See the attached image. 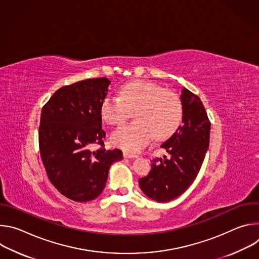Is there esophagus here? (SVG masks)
I'll list each match as a JSON object with an SVG mask.
<instances>
[{
  "label": "esophagus",
  "mask_w": 259,
  "mask_h": 259,
  "mask_svg": "<svg viewBox=\"0 0 259 259\" xmlns=\"http://www.w3.org/2000/svg\"><path fill=\"white\" fill-rule=\"evenodd\" d=\"M123 156H124L125 158H129V159L137 158L136 155H134V154H132V153H128V152H124V153H123Z\"/></svg>",
  "instance_id": "1"
}]
</instances>
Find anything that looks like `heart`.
Instances as JSON below:
<instances>
[{"instance_id":"heart-1","label":"heart","mask_w":259,"mask_h":259,"mask_svg":"<svg viewBox=\"0 0 259 259\" xmlns=\"http://www.w3.org/2000/svg\"><path fill=\"white\" fill-rule=\"evenodd\" d=\"M102 119L117 125L134 112L136 121L121 125L110 135V141L128 152H138L156 139L170 136L182 117V105L177 94L149 82H132L123 86L120 97L106 95L101 102Z\"/></svg>"}]
</instances>
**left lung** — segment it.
<instances>
[{
  "mask_svg": "<svg viewBox=\"0 0 259 259\" xmlns=\"http://www.w3.org/2000/svg\"><path fill=\"white\" fill-rule=\"evenodd\" d=\"M182 123L161 147L170 155L155 159L139 187L150 199L166 203L186 192L197 177L207 153L210 121L201 99L187 88L180 94Z\"/></svg>",
  "mask_w": 259,
  "mask_h": 259,
  "instance_id": "obj_1",
  "label": "left lung"
}]
</instances>
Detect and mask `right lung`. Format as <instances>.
Wrapping results in <instances>:
<instances>
[{
  "label": "right lung",
  "instance_id": "right-lung-1",
  "mask_svg": "<svg viewBox=\"0 0 259 259\" xmlns=\"http://www.w3.org/2000/svg\"><path fill=\"white\" fill-rule=\"evenodd\" d=\"M109 84L106 78H96L61 87L42 109L41 158L51 183L72 201L97 198L110 166L123 159L117 149L91 151L94 143L104 146L100 109Z\"/></svg>",
  "mask_w": 259,
  "mask_h": 259
}]
</instances>
